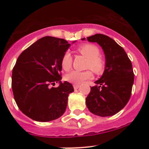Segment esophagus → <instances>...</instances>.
Segmentation results:
<instances>
[{
	"mask_svg": "<svg viewBox=\"0 0 149 149\" xmlns=\"http://www.w3.org/2000/svg\"><path fill=\"white\" fill-rule=\"evenodd\" d=\"M79 87H80V85H78V84L73 85V88H74V90H77V89L79 88Z\"/></svg>",
	"mask_w": 149,
	"mask_h": 149,
	"instance_id": "1",
	"label": "esophagus"
}]
</instances>
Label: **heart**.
<instances>
[{"instance_id": "obj_1", "label": "heart", "mask_w": 149, "mask_h": 149, "mask_svg": "<svg viewBox=\"0 0 149 149\" xmlns=\"http://www.w3.org/2000/svg\"><path fill=\"white\" fill-rule=\"evenodd\" d=\"M78 51L84 57L88 59V67L96 73L102 72L104 68V59L100 57V51L99 47L93 44H84L78 47ZM61 66L64 70H69L72 65V57L69 52L64 53L61 59ZM92 77L91 71H79L76 70L70 71L65 76L67 81L74 84H80L85 80L90 79Z\"/></svg>"}]
</instances>
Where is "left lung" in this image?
I'll return each instance as SVG.
<instances>
[{"label": "left lung", "instance_id": "obj_1", "mask_svg": "<svg viewBox=\"0 0 149 149\" xmlns=\"http://www.w3.org/2000/svg\"><path fill=\"white\" fill-rule=\"evenodd\" d=\"M87 40L99 44L105 55L104 73L95 82L96 85L90 88L86 97L87 107L95 115L113 116L125 107L130 98L134 83L132 65L124 49L110 37L95 34Z\"/></svg>", "mask_w": 149, "mask_h": 149}]
</instances>
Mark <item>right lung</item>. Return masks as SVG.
Segmentation results:
<instances>
[{
	"label": "right lung",
	"instance_id": "obj_1",
	"mask_svg": "<svg viewBox=\"0 0 149 149\" xmlns=\"http://www.w3.org/2000/svg\"><path fill=\"white\" fill-rule=\"evenodd\" d=\"M70 46L64 39L45 36L19 56L13 70L12 88L19 109L32 120L49 122L64 113L68 97L74 91L69 82H61V59ZM55 82L59 86L50 88Z\"/></svg>",
	"mask_w": 149,
	"mask_h": 149
}]
</instances>
